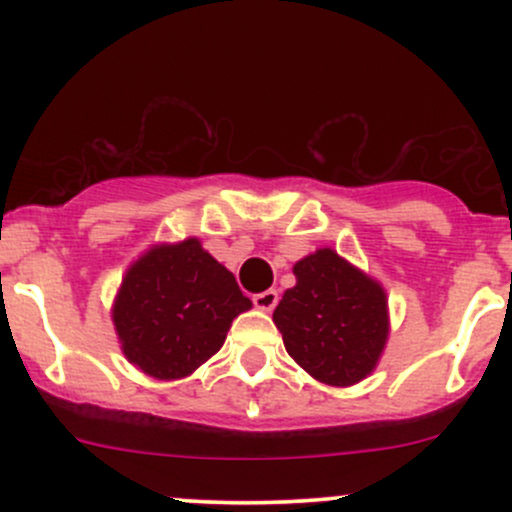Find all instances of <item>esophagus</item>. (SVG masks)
<instances>
[{"instance_id": "obj_1", "label": "esophagus", "mask_w": 512, "mask_h": 512, "mask_svg": "<svg viewBox=\"0 0 512 512\" xmlns=\"http://www.w3.org/2000/svg\"><path fill=\"white\" fill-rule=\"evenodd\" d=\"M252 303H255V308L260 310H274V305L279 303V291L267 289L262 293H255V296H252Z\"/></svg>"}]
</instances>
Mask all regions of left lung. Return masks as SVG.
I'll return each mask as SVG.
<instances>
[{"instance_id":"1","label":"left lung","mask_w":512,"mask_h":512,"mask_svg":"<svg viewBox=\"0 0 512 512\" xmlns=\"http://www.w3.org/2000/svg\"><path fill=\"white\" fill-rule=\"evenodd\" d=\"M293 274L296 286L274 310L293 361L327 385L366 378L387 339L385 291L327 248L296 262Z\"/></svg>"}]
</instances>
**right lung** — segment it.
I'll return each mask as SVG.
<instances>
[{
  "instance_id": "right-lung-1",
  "label": "right lung",
  "mask_w": 512,
  "mask_h": 512,
  "mask_svg": "<svg viewBox=\"0 0 512 512\" xmlns=\"http://www.w3.org/2000/svg\"><path fill=\"white\" fill-rule=\"evenodd\" d=\"M252 303L197 238L158 245L129 267L113 322L122 351L158 380L185 378L221 349Z\"/></svg>"
}]
</instances>
